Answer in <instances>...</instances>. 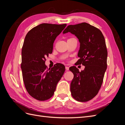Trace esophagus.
Masks as SVG:
<instances>
[{"label": "esophagus", "instance_id": "obj_1", "mask_svg": "<svg viewBox=\"0 0 125 125\" xmlns=\"http://www.w3.org/2000/svg\"><path fill=\"white\" fill-rule=\"evenodd\" d=\"M65 68H66V70H69V67H67V66H66Z\"/></svg>", "mask_w": 125, "mask_h": 125}]
</instances>
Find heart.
I'll return each mask as SVG.
<instances>
[{
	"label": "heart",
	"mask_w": 125,
	"mask_h": 125,
	"mask_svg": "<svg viewBox=\"0 0 125 125\" xmlns=\"http://www.w3.org/2000/svg\"><path fill=\"white\" fill-rule=\"evenodd\" d=\"M68 40H69V39H68Z\"/></svg>",
	"instance_id": "1"
}]
</instances>
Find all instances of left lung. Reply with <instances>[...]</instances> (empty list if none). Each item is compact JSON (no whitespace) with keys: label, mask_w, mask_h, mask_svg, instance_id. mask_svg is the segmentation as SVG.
<instances>
[{"label":"left lung","mask_w":125,"mask_h":125,"mask_svg":"<svg viewBox=\"0 0 125 125\" xmlns=\"http://www.w3.org/2000/svg\"><path fill=\"white\" fill-rule=\"evenodd\" d=\"M68 32L78 39L79 59L76 63L85 66L81 72L75 66L70 67L74 75L70 84L71 95L78 101H89L99 92L107 68V51L104 37L99 29L85 22L68 25L63 34Z\"/></svg>","instance_id":"left-lung-1"}]
</instances>
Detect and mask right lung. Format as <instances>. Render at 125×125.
I'll use <instances>...</instances> for the list:
<instances>
[{"label": "right lung", "instance_id": "right-lung-1", "mask_svg": "<svg viewBox=\"0 0 125 125\" xmlns=\"http://www.w3.org/2000/svg\"><path fill=\"white\" fill-rule=\"evenodd\" d=\"M66 25L42 23L32 29L25 36L21 52L22 77L28 93L39 101L52 97L65 73L62 64L56 63L47 69L45 62V57L52 53L57 36Z\"/></svg>", "mask_w": 125, "mask_h": 125}]
</instances>
